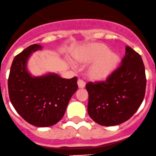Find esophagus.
<instances>
[{"mask_svg": "<svg viewBox=\"0 0 156 156\" xmlns=\"http://www.w3.org/2000/svg\"><path fill=\"white\" fill-rule=\"evenodd\" d=\"M78 86L79 88H84L85 87V82L83 80L78 79Z\"/></svg>", "mask_w": 156, "mask_h": 156, "instance_id": "1", "label": "esophagus"}]
</instances>
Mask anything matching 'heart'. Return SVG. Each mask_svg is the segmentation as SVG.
I'll return each instance as SVG.
<instances>
[{
	"label": "heart",
	"mask_w": 156,
	"mask_h": 156,
	"mask_svg": "<svg viewBox=\"0 0 156 156\" xmlns=\"http://www.w3.org/2000/svg\"><path fill=\"white\" fill-rule=\"evenodd\" d=\"M78 62L83 64L91 62L87 69V75L92 81H102L107 78L117 68L119 56L110 52L103 44H91L76 56Z\"/></svg>",
	"instance_id": "1"
}]
</instances>
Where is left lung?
Here are the masks:
<instances>
[{
	"mask_svg": "<svg viewBox=\"0 0 156 156\" xmlns=\"http://www.w3.org/2000/svg\"><path fill=\"white\" fill-rule=\"evenodd\" d=\"M122 65L105 81L88 82L87 112L103 126L126 122L140 106L146 92L145 67L141 56L126 46Z\"/></svg>",
	"mask_w": 156,
	"mask_h": 156,
	"instance_id": "left-lung-1",
	"label": "left lung"
}]
</instances>
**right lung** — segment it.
<instances>
[{"label": "right lung", "instance_id": "1", "mask_svg": "<svg viewBox=\"0 0 156 156\" xmlns=\"http://www.w3.org/2000/svg\"><path fill=\"white\" fill-rule=\"evenodd\" d=\"M41 46L32 44L15 56L8 78L9 97L16 111L37 127L54 125L63 117L71 97L78 89L77 78L66 79L57 74L33 77L27 61Z\"/></svg>", "mask_w": 156, "mask_h": 156}]
</instances>
